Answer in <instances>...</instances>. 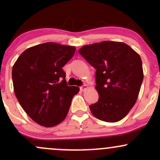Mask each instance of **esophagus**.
Listing matches in <instances>:
<instances>
[{"instance_id":"1","label":"esophagus","mask_w":160,"mask_h":160,"mask_svg":"<svg viewBox=\"0 0 160 160\" xmlns=\"http://www.w3.org/2000/svg\"><path fill=\"white\" fill-rule=\"evenodd\" d=\"M87 88H88V85H86V84H83V86H81L80 88V90H82V91H83V90H85L87 89Z\"/></svg>"}]
</instances>
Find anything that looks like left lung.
<instances>
[{
    "instance_id": "obj_1",
    "label": "left lung",
    "mask_w": 160,
    "mask_h": 160,
    "mask_svg": "<svg viewBox=\"0 0 160 160\" xmlns=\"http://www.w3.org/2000/svg\"><path fill=\"white\" fill-rule=\"evenodd\" d=\"M79 53L96 69L99 99L90 105L93 115L107 122L122 120L136 102L142 83L139 55L125 43L112 41L84 46Z\"/></svg>"
}]
</instances>
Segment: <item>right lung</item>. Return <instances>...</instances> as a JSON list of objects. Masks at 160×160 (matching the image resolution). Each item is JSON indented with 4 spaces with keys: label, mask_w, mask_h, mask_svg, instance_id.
<instances>
[{
    "label": "right lung",
    "mask_w": 160,
    "mask_h": 160,
    "mask_svg": "<svg viewBox=\"0 0 160 160\" xmlns=\"http://www.w3.org/2000/svg\"><path fill=\"white\" fill-rule=\"evenodd\" d=\"M75 49L73 46L43 43L24 51L13 66L16 98L31 118L42 126L62 122L80 90L67 85L62 70Z\"/></svg>",
    "instance_id": "add662e5"
}]
</instances>
